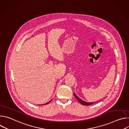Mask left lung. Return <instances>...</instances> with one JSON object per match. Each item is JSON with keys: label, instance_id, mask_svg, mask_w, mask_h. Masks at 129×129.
Segmentation results:
<instances>
[{"label": "left lung", "instance_id": "left-lung-1", "mask_svg": "<svg viewBox=\"0 0 129 129\" xmlns=\"http://www.w3.org/2000/svg\"><path fill=\"white\" fill-rule=\"evenodd\" d=\"M73 94H74V96L76 98V99L83 105H85V106H89V105H92L94 103V102H91V103H90V102H86L85 101H84L83 100H82L81 99H80L75 93H73Z\"/></svg>", "mask_w": 129, "mask_h": 129}]
</instances>
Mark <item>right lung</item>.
<instances>
[{"mask_svg":"<svg viewBox=\"0 0 129 129\" xmlns=\"http://www.w3.org/2000/svg\"><path fill=\"white\" fill-rule=\"evenodd\" d=\"M51 101H49L48 102H47V103H46V104H44V105H46V104H48L49 103H50V102H51ZM39 105V106H40V105Z\"/></svg>","mask_w":129,"mask_h":129,"instance_id":"right-lung-1","label":"right lung"}]
</instances>
